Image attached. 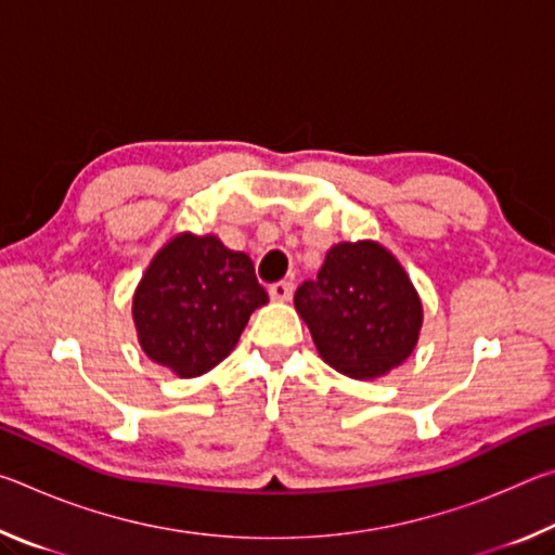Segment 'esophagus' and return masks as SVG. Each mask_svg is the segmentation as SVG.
I'll return each mask as SVG.
<instances>
[{
	"mask_svg": "<svg viewBox=\"0 0 555 555\" xmlns=\"http://www.w3.org/2000/svg\"><path fill=\"white\" fill-rule=\"evenodd\" d=\"M269 296H271V300L286 304V300H291V296H294V284H291V281H279V284H271Z\"/></svg>",
	"mask_w": 555,
	"mask_h": 555,
	"instance_id": "1",
	"label": "esophagus"
}]
</instances>
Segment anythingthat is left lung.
Here are the masks:
<instances>
[{"label": "left lung", "instance_id": "1", "mask_svg": "<svg viewBox=\"0 0 555 555\" xmlns=\"http://www.w3.org/2000/svg\"><path fill=\"white\" fill-rule=\"evenodd\" d=\"M294 304L323 362L360 382L401 367L424 325L416 286L372 240L333 244L318 279L298 286Z\"/></svg>", "mask_w": 555, "mask_h": 555}]
</instances>
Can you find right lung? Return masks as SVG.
<instances>
[{
	"mask_svg": "<svg viewBox=\"0 0 555 555\" xmlns=\"http://www.w3.org/2000/svg\"><path fill=\"white\" fill-rule=\"evenodd\" d=\"M269 300L255 264L215 234L181 232L149 261L131 298L137 340L149 360L181 379L210 372Z\"/></svg>",
	"mask_w": 555,
	"mask_h": 555,
	"instance_id": "add662e5",
	"label": "right lung"
}]
</instances>
